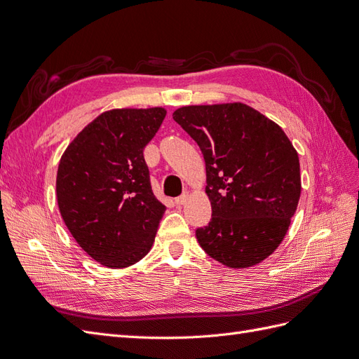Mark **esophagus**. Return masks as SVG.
Masks as SVG:
<instances>
[{"mask_svg": "<svg viewBox=\"0 0 359 359\" xmlns=\"http://www.w3.org/2000/svg\"><path fill=\"white\" fill-rule=\"evenodd\" d=\"M187 198H189V193L184 191V193L181 194V196H178V198L175 199V203H177V205H184V203H186Z\"/></svg>", "mask_w": 359, "mask_h": 359, "instance_id": "34e87169", "label": "esophagus"}]
</instances>
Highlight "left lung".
Masks as SVG:
<instances>
[{
  "label": "left lung",
  "instance_id": "left-lung-1",
  "mask_svg": "<svg viewBox=\"0 0 359 359\" xmlns=\"http://www.w3.org/2000/svg\"><path fill=\"white\" fill-rule=\"evenodd\" d=\"M172 116L205 160L212 217L196 231L199 245L229 268L262 262L297 211V149L280 126L244 103L184 106Z\"/></svg>",
  "mask_w": 359,
  "mask_h": 359
}]
</instances>
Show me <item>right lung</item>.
Segmentation results:
<instances>
[{
    "label": "right lung",
    "mask_w": 359,
    "mask_h": 359,
    "mask_svg": "<svg viewBox=\"0 0 359 359\" xmlns=\"http://www.w3.org/2000/svg\"><path fill=\"white\" fill-rule=\"evenodd\" d=\"M165 116L163 107L103 112L60 160L62 220L85 253L107 268L139 262L154 243L166 206L151 190L144 148Z\"/></svg>",
    "instance_id": "right-lung-1"
}]
</instances>
